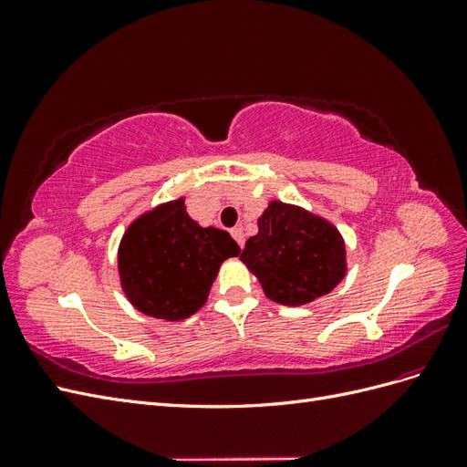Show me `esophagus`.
Instances as JSON below:
<instances>
[{
  "mask_svg": "<svg viewBox=\"0 0 467 467\" xmlns=\"http://www.w3.org/2000/svg\"><path fill=\"white\" fill-rule=\"evenodd\" d=\"M230 234H232V237L235 239V242L239 244V247H244V245H245V235H244V230L239 228V225H237V228H232V230H230Z\"/></svg>",
  "mask_w": 467,
  "mask_h": 467,
  "instance_id": "1",
  "label": "esophagus"
}]
</instances>
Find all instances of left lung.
I'll list each match as a JSON object with an SVG mask.
<instances>
[{
    "instance_id": "obj_1",
    "label": "left lung",
    "mask_w": 467,
    "mask_h": 467,
    "mask_svg": "<svg viewBox=\"0 0 467 467\" xmlns=\"http://www.w3.org/2000/svg\"><path fill=\"white\" fill-rule=\"evenodd\" d=\"M242 259L268 298L302 306L331 292L345 276L343 237L325 220L282 202L259 218V234L247 239Z\"/></svg>"
}]
</instances>
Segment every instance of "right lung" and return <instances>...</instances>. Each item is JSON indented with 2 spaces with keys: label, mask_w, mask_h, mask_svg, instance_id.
Masks as SVG:
<instances>
[{
  "label": "right lung",
  "mask_w": 467,
  "mask_h": 467,
  "mask_svg": "<svg viewBox=\"0 0 467 467\" xmlns=\"http://www.w3.org/2000/svg\"><path fill=\"white\" fill-rule=\"evenodd\" d=\"M239 251L228 232L191 220L185 201L169 202L126 232L119 249L122 288L146 316L185 319L206 302L220 265Z\"/></svg>",
  "instance_id": "1"
}]
</instances>
